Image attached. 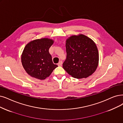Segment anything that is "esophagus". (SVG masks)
<instances>
[{"mask_svg": "<svg viewBox=\"0 0 123 123\" xmlns=\"http://www.w3.org/2000/svg\"><path fill=\"white\" fill-rule=\"evenodd\" d=\"M62 61H60V62H59L57 63V65H58V66H61L62 65Z\"/></svg>", "mask_w": 123, "mask_h": 123, "instance_id": "obj_1", "label": "esophagus"}]
</instances>
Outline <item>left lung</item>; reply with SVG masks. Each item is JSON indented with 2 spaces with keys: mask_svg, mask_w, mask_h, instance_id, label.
Wrapping results in <instances>:
<instances>
[{
  "mask_svg": "<svg viewBox=\"0 0 123 123\" xmlns=\"http://www.w3.org/2000/svg\"><path fill=\"white\" fill-rule=\"evenodd\" d=\"M67 58L62 67L73 77L86 78L91 76L98 67L99 53L94 42L79 34L68 38L66 43Z\"/></svg>",
  "mask_w": 123,
  "mask_h": 123,
  "instance_id": "1",
  "label": "left lung"
}]
</instances>
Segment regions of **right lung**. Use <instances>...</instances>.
Returning a JSON list of instances; mask_svg holds the SVG:
<instances>
[{
  "mask_svg": "<svg viewBox=\"0 0 123 123\" xmlns=\"http://www.w3.org/2000/svg\"><path fill=\"white\" fill-rule=\"evenodd\" d=\"M54 41L47 38L31 41L25 47L21 62L25 70L30 76L44 80L57 67L54 64L49 49Z\"/></svg>",
  "mask_w": 123,
  "mask_h": 123,
  "instance_id": "right-lung-1",
  "label": "right lung"
}]
</instances>
